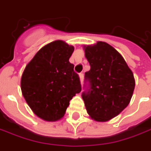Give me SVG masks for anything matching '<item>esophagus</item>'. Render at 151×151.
<instances>
[{
	"mask_svg": "<svg viewBox=\"0 0 151 151\" xmlns=\"http://www.w3.org/2000/svg\"><path fill=\"white\" fill-rule=\"evenodd\" d=\"M79 77H80V80H81V83L83 82V79H84V75L83 73H80L79 74Z\"/></svg>",
	"mask_w": 151,
	"mask_h": 151,
	"instance_id": "34e87169",
	"label": "esophagus"
}]
</instances>
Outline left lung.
<instances>
[{
  "instance_id": "1",
  "label": "left lung",
  "mask_w": 151,
  "mask_h": 151,
  "mask_svg": "<svg viewBox=\"0 0 151 151\" xmlns=\"http://www.w3.org/2000/svg\"><path fill=\"white\" fill-rule=\"evenodd\" d=\"M83 49L91 66L85 73L89 82V89L82 93L86 109L92 119L106 122L129 104L135 86L134 74L110 44L99 41Z\"/></svg>"
}]
</instances>
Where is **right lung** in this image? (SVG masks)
Here are the masks:
<instances>
[{
	"instance_id": "add662e5",
	"label": "right lung",
	"mask_w": 151,
	"mask_h": 151,
	"mask_svg": "<svg viewBox=\"0 0 151 151\" xmlns=\"http://www.w3.org/2000/svg\"><path fill=\"white\" fill-rule=\"evenodd\" d=\"M72 45L62 40L46 44L25 67L21 90L38 118L54 122L62 119L70 101L81 91L78 75L70 58Z\"/></svg>"
}]
</instances>
